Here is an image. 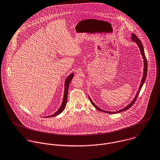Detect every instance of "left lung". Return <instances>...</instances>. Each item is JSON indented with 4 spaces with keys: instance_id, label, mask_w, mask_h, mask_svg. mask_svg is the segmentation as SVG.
<instances>
[{
    "instance_id": "obj_1",
    "label": "left lung",
    "mask_w": 160,
    "mask_h": 160,
    "mask_svg": "<svg viewBox=\"0 0 160 160\" xmlns=\"http://www.w3.org/2000/svg\"><path fill=\"white\" fill-rule=\"evenodd\" d=\"M131 36H132V41H134V42H136V43H137V45L138 46V47H139V48H140V52H141V54H142V57H143V62H144V69H143V78H142V81H141V84H140V87H139V89H138V91L137 92V95H136V96L135 97V98H134V100H132V102L129 104V105H128L127 107H126L124 108H123L122 110H119V111H118V112H107V111H105V110H102V109H100V108H98L97 106H96L93 103V102L92 101L91 99L89 97V100H90V101H91V102L92 104V105L97 109V110H99V111H100V112H105V113H112V114H115V113H120V112H124V111H126V110H128L129 108H130L134 104V103H135V102H136V100H137V97H138V93H140V89H141V88H142V86H143V83H144V82H145V79H146V77H147V58H146V57H145V52H144V49H143V46H142V42H141V41L139 40V39L137 38V36L135 34H131Z\"/></svg>"
}]
</instances>
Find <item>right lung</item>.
<instances>
[{"label":"right lung","instance_id":"obj_1","mask_svg":"<svg viewBox=\"0 0 160 160\" xmlns=\"http://www.w3.org/2000/svg\"><path fill=\"white\" fill-rule=\"evenodd\" d=\"M73 77V74H70L69 76H68V78H67L66 81H65V93H64V97H63V102H62V104L60 107V108L58 109V110L54 114L51 115V116H48V117H53V116H55L58 114H60L65 109V107H66V105H67V97H68V91L69 85V83L72 79Z\"/></svg>","mask_w":160,"mask_h":160}]
</instances>
